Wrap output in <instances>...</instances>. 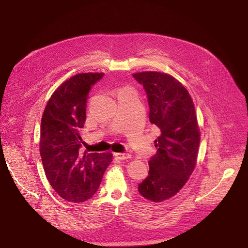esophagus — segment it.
Listing matches in <instances>:
<instances>
[{"label":"esophagus","instance_id":"1","mask_svg":"<svg viewBox=\"0 0 248 248\" xmlns=\"http://www.w3.org/2000/svg\"><path fill=\"white\" fill-rule=\"evenodd\" d=\"M114 157L117 160H127L128 158H131V155L129 154H124V153H115L114 154Z\"/></svg>","mask_w":248,"mask_h":248}]
</instances>
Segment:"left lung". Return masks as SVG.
<instances>
[{
	"label": "left lung",
	"instance_id": "1",
	"mask_svg": "<svg viewBox=\"0 0 248 248\" xmlns=\"http://www.w3.org/2000/svg\"><path fill=\"white\" fill-rule=\"evenodd\" d=\"M133 76L146 90L150 122L161 129L155 140L157 154L149 161V175L139 184V192L148 200L162 202L183 188L196 166L197 116L188 90L173 76L157 71Z\"/></svg>",
	"mask_w": 248,
	"mask_h": 248
}]
</instances>
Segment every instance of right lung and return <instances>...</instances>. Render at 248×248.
Returning a JSON list of instances; mask_svg holds the SVG:
<instances>
[{
    "mask_svg": "<svg viewBox=\"0 0 248 248\" xmlns=\"http://www.w3.org/2000/svg\"><path fill=\"white\" fill-rule=\"evenodd\" d=\"M103 75L89 72L70 77L51 95L42 115L40 155L44 171L51 187L69 202L93 197L112 161L111 153L80 152L87 96Z\"/></svg>",
    "mask_w": 248,
    "mask_h": 248,
    "instance_id": "obj_1",
    "label": "right lung"
}]
</instances>
